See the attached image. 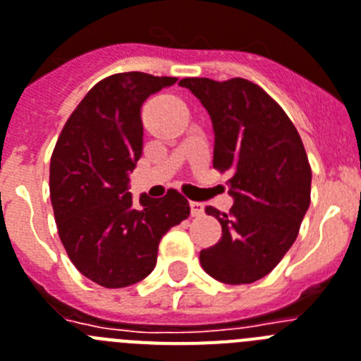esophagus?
<instances>
[{
  "label": "esophagus",
  "mask_w": 361,
  "mask_h": 361,
  "mask_svg": "<svg viewBox=\"0 0 361 361\" xmlns=\"http://www.w3.org/2000/svg\"><path fill=\"white\" fill-rule=\"evenodd\" d=\"M190 214H192V216H202V214H204V204H200V202H190Z\"/></svg>",
  "instance_id": "obj_1"
}]
</instances>
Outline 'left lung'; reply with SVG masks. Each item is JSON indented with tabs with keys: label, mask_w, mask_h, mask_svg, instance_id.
Masks as SVG:
<instances>
[{
	"label": "left lung",
	"mask_w": 361,
	"mask_h": 361,
	"mask_svg": "<svg viewBox=\"0 0 361 361\" xmlns=\"http://www.w3.org/2000/svg\"><path fill=\"white\" fill-rule=\"evenodd\" d=\"M211 115L213 166L229 174V213L207 205L222 238L200 251L220 283H255L281 262L310 205L312 171L301 135L277 102L246 78H181Z\"/></svg>",
	"instance_id": "left-lung-1"
}]
</instances>
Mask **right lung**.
<instances>
[{"label":"right lung","instance_id":"obj_1","mask_svg":"<svg viewBox=\"0 0 361 361\" xmlns=\"http://www.w3.org/2000/svg\"><path fill=\"white\" fill-rule=\"evenodd\" d=\"M174 77L115 73L78 102L54 145L49 190L59 237L75 268L104 288L143 281L156 266L159 240L190 214L187 198L128 192V172L143 150L141 106Z\"/></svg>","mask_w":361,"mask_h":361}]
</instances>
